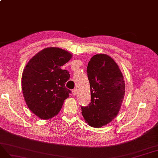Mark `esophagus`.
Masks as SVG:
<instances>
[{"label": "esophagus", "instance_id": "esophagus-1", "mask_svg": "<svg viewBox=\"0 0 158 158\" xmlns=\"http://www.w3.org/2000/svg\"><path fill=\"white\" fill-rule=\"evenodd\" d=\"M76 94H77V90H76L75 89H73L72 90V94H73V96H75Z\"/></svg>", "mask_w": 158, "mask_h": 158}]
</instances>
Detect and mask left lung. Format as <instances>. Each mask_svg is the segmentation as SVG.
<instances>
[{"label":"left lung","mask_w":158,"mask_h":158,"mask_svg":"<svg viewBox=\"0 0 158 158\" xmlns=\"http://www.w3.org/2000/svg\"><path fill=\"white\" fill-rule=\"evenodd\" d=\"M91 100L81 106L82 115L90 126L100 128L118 115L123 103L125 84L118 65L105 54H96L88 64Z\"/></svg>","instance_id":"1"}]
</instances>
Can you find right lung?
<instances>
[{"instance_id": "1", "label": "right lung", "mask_w": 158, "mask_h": 158, "mask_svg": "<svg viewBox=\"0 0 158 158\" xmlns=\"http://www.w3.org/2000/svg\"><path fill=\"white\" fill-rule=\"evenodd\" d=\"M72 54L57 47L40 50L25 65L22 89L29 109L42 119L58 115L71 91L65 86L70 75L61 66L68 62Z\"/></svg>"}]
</instances>
